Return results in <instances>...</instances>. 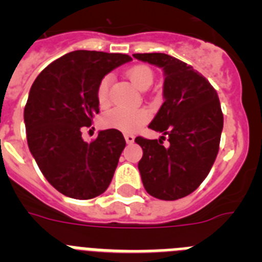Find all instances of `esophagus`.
Segmentation results:
<instances>
[{
  "instance_id": "34e87169",
  "label": "esophagus",
  "mask_w": 262,
  "mask_h": 262,
  "mask_svg": "<svg viewBox=\"0 0 262 262\" xmlns=\"http://www.w3.org/2000/svg\"><path fill=\"white\" fill-rule=\"evenodd\" d=\"M124 139H126L127 144H131V143H134V140H135V136L131 135V134H126V135H124Z\"/></svg>"
}]
</instances>
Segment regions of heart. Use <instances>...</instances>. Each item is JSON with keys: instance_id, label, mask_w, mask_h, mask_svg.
I'll return each instance as SVG.
<instances>
[{"instance_id": "heart-1", "label": "heart", "mask_w": 262, "mask_h": 262, "mask_svg": "<svg viewBox=\"0 0 262 262\" xmlns=\"http://www.w3.org/2000/svg\"><path fill=\"white\" fill-rule=\"evenodd\" d=\"M127 77L138 89H147L154 82V72L145 66H135L127 72ZM111 84V76L106 75L101 78L97 86V101L101 106L108 103V89ZM151 118V113L147 108H123L117 107L107 111L102 117V126L106 128H114L122 133H136L142 128Z\"/></svg>"}]
</instances>
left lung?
Here are the masks:
<instances>
[{"instance_id": "left-lung-1", "label": "left lung", "mask_w": 262, "mask_h": 262, "mask_svg": "<svg viewBox=\"0 0 262 262\" xmlns=\"http://www.w3.org/2000/svg\"><path fill=\"white\" fill-rule=\"evenodd\" d=\"M135 59L163 68L164 103L149 128L157 140L138 136L143 149L138 168L148 194L176 201L193 193L216 159L223 129V113L216 90L191 66L166 53H134ZM168 138L169 145L162 143Z\"/></svg>"}]
</instances>
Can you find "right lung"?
Instances as JSON below:
<instances>
[{"label": "right lung", "instance_id": "right-lung-1", "mask_svg": "<svg viewBox=\"0 0 262 262\" xmlns=\"http://www.w3.org/2000/svg\"><path fill=\"white\" fill-rule=\"evenodd\" d=\"M131 60L123 53L73 51L46 67L30 89L23 114L27 144L46 180L64 195L92 200L113 180L126 147L122 133L99 131L88 143L81 129L99 113L101 78Z\"/></svg>", "mask_w": 262, "mask_h": 262}]
</instances>
